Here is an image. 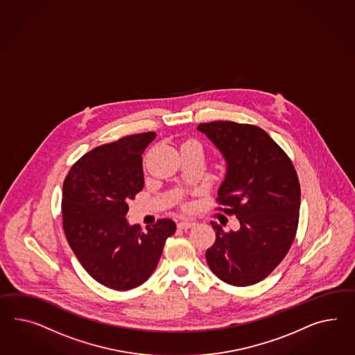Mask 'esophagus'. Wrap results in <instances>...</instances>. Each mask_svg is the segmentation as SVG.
I'll return each instance as SVG.
<instances>
[{
	"instance_id": "34e87169",
	"label": "esophagus",
	"mask_w": 355,
	"mask_h": 355,
	"mask_svg": "<svg viewBox=\"0 0 355 355\" xmlns=\"http://www.w3.org/2000/svg\"><path fill=\"white\" fill-rule=\"evenodd\" d=\"M194 225H196V223L194 221H189V220H182V221L178 224V227H180V229H184V230L194 227Z\"/></svg>"
}]
</instances>
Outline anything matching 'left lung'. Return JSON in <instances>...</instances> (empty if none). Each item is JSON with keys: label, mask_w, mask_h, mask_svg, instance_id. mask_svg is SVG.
Wrapping results in <instances>:
<instances>
[{"label": "left lung", "mask_w": 355, "mask_h": 355, "mask_svg": "<svg viewBox=\"0 0 355 355\" xmlns=\"http://www.w3.org/2000/svg\"><path fill=\"white\" fill-rule=\"evenodd\" d=\"M197 130L225 159L218 200L239 221L236 232L211 221L216 241L206 251V260L221 281L251 286L273 272L293 242L300 211L297 173L263 128L216 121Z\"/></svg>", "instance_id": "1"}]
</instances>
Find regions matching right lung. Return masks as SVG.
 Wrapping results in <instances>:
<instances>
[{"instance_id":"1","label":"right lung","mask_w":355,"mask_h":355,"mask_svg":"<svg viewBox=\"0 0 355 355\" xmlns=\"http://www.w3.org/2000/svg\"><path fill=\"white\" fill-rule=\"evenodd\" d=\"M155 137L144 132L98 146L73 164L64 180L68 243L85 270L112 290L128 291L146 282L176 230L170 218L158 220L146 233L126 218L128 200L144 188L141 155Z\"/></svg>"}]
</instances>
